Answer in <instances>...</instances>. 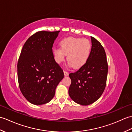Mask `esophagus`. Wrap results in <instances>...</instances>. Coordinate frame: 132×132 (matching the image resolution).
<instances>
[{
    "label": "esophagus",
    "mask_w": 132,
    "mask_h": 132,
    "mask_svg": "<svg viewBox=\"0 0 132 132\" xmlns=\"http://www.w3.org/2000/svg\"><path fill=\"white\" fill-rule=\"evenodd\" d=\"M64 72V76L65 77H66V76H68V75H69V72H68V71H63Z\"/></svg>",
    "instance_id": "esophagus-1"
}]
</instances>
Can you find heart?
Segmentation results:
<instances>
[{"label": "heart", "mask_w": 132, "mask_h": 132, "mask_svg": "<svg viewBox=\"0 0 132 132\" xmlns=\"http://www.w3.org/2000/svg\"><path fill=\"white\" fill-rule=\"evenodd\" d=\"M60 49H54L55 60L60 63L68 55L67 60L71 66L75 69L82 68L88 61L91 54L92 45L87 38L70 37L60 42Z\"/></svg>", "instance_id": "heart-1"}]
</instances>
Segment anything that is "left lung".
Returning <instances> with one entry per match:
<instances>
[{
	"instance_id": "8db88e82",
	"label": "left lung",
	"mask_w": 132,
	"mask_h": 132,
	"mask_svg": "<svg viewBox=\"0 0 132 132\" xmlns=\"http://www.w3.org/2000/svg\"><path fill=\"white\" fill-rule=\"evenodd\" d=\"M91 52L88 61L82 68L69 74L71 83L69 96L79 104L94 103L103 93L106 86L108 66L104 49L91 37Z\"/></svg>"
}]
</instances>
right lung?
Segmentation results:
<instances>
[{
    "instance_id": "right-lung-1",
    "label": "right lung",
    "mask_w": 132,
    "mask_h": 132,
    "mask_svg": "<svg viewBox=\"0 0 132 132\" xmlns=\"http://www.w3.org/2000/svg\"><path fill=\"white\" fill-rule=\"evenodd\" d=\"M59 32H36L26 41L21 50L18 62L19 86L23 96L33 104L49 102L64 77L52 50Z\"/></svg>"
}]
</instances>
